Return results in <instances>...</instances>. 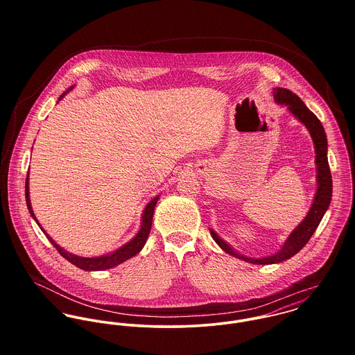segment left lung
I'll return each instance as SVG.
<instances>
[{"label":"left lung","mask_w":355,"mask_h":355,"mask_svg":"<svg viewBox=\"0 0 355 355\" xmlns=\"http://www.w3.org/2000/svg\"><path fill=\"white\" fill-rule=\"evenodd\" d=\"M275 101L280 105H286L287 109L301 121L304 127L309 130L311 139L314 142V150H315V165H317V191L314 201L311 203V207L304 217V221L290 234L282 249L273 255L262 257V258H252L242 254L236 253L227 242H224L213 230H210V235L214 239V242L230 255H234L239 259H243L250 263L257 265H269V263H277L283 262L293 255L301 252L304 245L309 242L314 231L317 230L322 216L325 214L327 209L329 207L331 198H332V176L331 169L328 164V142L327 135L324 131V127L321 121L317 119V116L304 105V101L291 90L287 89H275L273 92Z\"/></svg>","instance_id":"left-lung-1"}]
</instances>
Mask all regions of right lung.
<instances>
[{"instance_id": "1", "label": "right lung", "mask_w": 355, "mask_h": 355, "mask_svg": "<svg viewBox=\"0 0 355 355\" xmlns=\"http://www.w3.org/2000/svg\"><path fill=\"white\" fill-rule=\"evenodd\" d=\"M72 89V87H71ZM69 89V90H71ZM68 92V90H67ZM67 93H64L60 100L65 96ZM58 100V101H60ZM158 201V197L153 198L150 202L146 205L144 213H142V223H141V230L138 231V234L128 242L125 243L124 246H121L120 249H117L116 252L113 253L106 254V255H101V257H93V258H89V257H79V255H75V254L68 253L65 252L62 248H60L51 236L45 232V230L40 225L35 214H34V210L31 207V202H30V189H28V172H27V178H26V202H27V207H28V211L31 214V217L37 221V224L41 227V230L44 231V234L46 235V238L49 239L51 245L55 248V250L58 253L61 254L67 261H69L71 263H73L75 266L83 269V270H105V269H110L127 259H130L131 257L137 255L139 253L145 243H146V239L150 234V230H152V221H153V213H154V207L157 205Z\"/></svg>"}]
</instances>
